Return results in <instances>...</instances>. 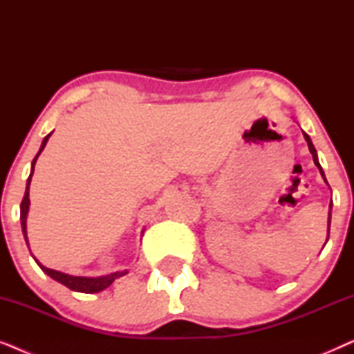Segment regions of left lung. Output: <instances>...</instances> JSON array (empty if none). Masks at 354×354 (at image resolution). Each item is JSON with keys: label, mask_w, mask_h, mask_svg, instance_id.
Segmentation results:
<instances>
[{"label": "left lung", "mask_w": 354, "mask_h": 354, "mask_svg": "<svg viewBox=\"0 0 354 354\" xmlns=\"http://www.w3.org/2000/svg\"><path fill=\"white\" fill-rule=\"evenodd\" d=\"M303 135H304V138H306V142H308V148H309V151H311V154H313L314 164H316V166L319 167V171H321V174H322V177H324L322 167H321V164H319V161H317V154H316V148H314V145H313V142H311V138H309V135H308V133H304V132H303ZM324 180H326V177H324ZM326 182H327V180H326ZM330 207H332V203H330ZM328 225H330V212H328Z\"/></svg>", "instance_id": "8db88e82"}]
</instances>
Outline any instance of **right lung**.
Here are the masks:
<instances>
[{"label": "right lung", "instance_id": "right-lung-1", "mask_svg": "<svg viewBox=\"0 0 354 354\" xmlns=\"http://www.w3.org/2000/svg\"><path fill=\"white\" fill-rule=\"evenodd\" d=\"M51 135V133H50ZM50 135H46L45 140H43L41 143V148L38 154L43 151V148H45V145L48 142V138H50ZM38 154L33 159L32 162V172H30V177H28L27 180V188H26V195L22 198V203H21V224H22V232H24V236H26L27 240V234H26V221H27V212H28V205H30V198H28V188H30V180H32V174H33V169H35V162H37V158ZM28 245V243H27ZM37 261V259H35ZM37 264L40 266L41 270L45 274L50 275L51 279H55L56 282H59L62 285H66L67 288L74 290V292H82V293H96V292H101V290H104L106 287H109L111 283L114 282L118 277H122V275L127 274V270H122V272H114V274H109V275H104V277H95V279H90V277H74V275H69V274H62V272H57V270H53V269H48L45 266H41L40 263L37 261Z\"/></svg>", "mask_w": 354, "mask_h": 354}]
</instances>
